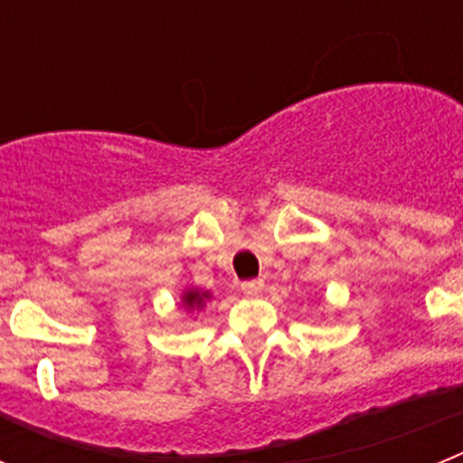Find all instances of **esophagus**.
<instances>
[{
	"mask_svg": "<svg viewBox=\"0 0 463 463\" xmlns=\"http://www.w3.org/2000/svg\"><path fill=\"white\" fill-rule=\"evenodd\" d=\"M261 289H264V280H245L241 282V292L245 294V297H260Z\"/></svg>",
	"mask_w": 463,
	"mask_h": 463,
	"instance_id": "34e87169",
	"label": "esophagus"
}]
</instances>
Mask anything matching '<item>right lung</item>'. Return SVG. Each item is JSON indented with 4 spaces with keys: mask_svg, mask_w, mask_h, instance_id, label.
Returning <instances> with one entry per match:
<instances>
[{
    "mask_svg": "<svg viewBox=\"0 0 463 463\" xmlns=\"http://www.w3.org/2000/svg\"><path fill=\"white\" fill-rule=\"evenodd\" d=\"M203 298H208V292L202 294L199 289H187L183 294V306H187V308H202Z\"/></svg>",
    "mask_w": 463,
    "mask_h": 463,
    "instance_id": "obj_1",
    "label": "right lung"
}]
</instances>
